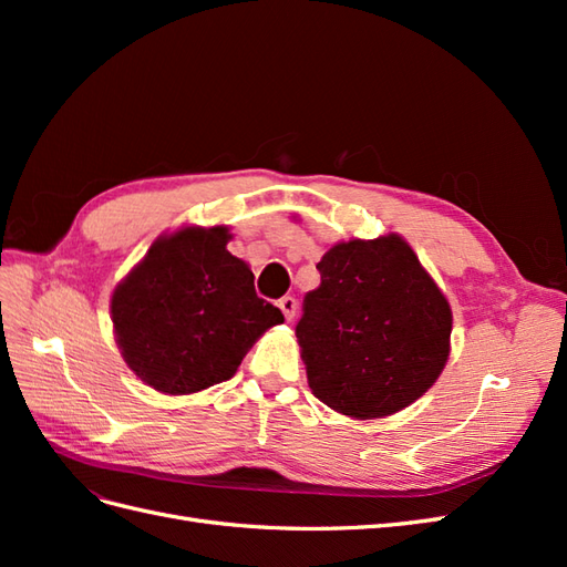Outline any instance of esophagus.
Masks as SVG:
<instances>
[{"mask_svg": "<svg viewBox=\"0 0 567 567\" xmlns=\"http://www.w3.org/2000/svg\"><path fill=\"white\" fill-rule=\"evenodd\" d=\"M279 307H281V312H284V317H286L288 321L296 319V315H298V300H296L293 296H284V298L279 300Z\"/></svg>", "mask_w": 567, "mask_h": 567, "instance_id": "34e87169", "label": "esophagus"}]
</instances>
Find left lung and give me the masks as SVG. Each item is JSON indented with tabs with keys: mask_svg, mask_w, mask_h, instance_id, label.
Segmentation results:
<instances>
[{
	"mask_svg": "<svg viewBox=\"0 0 567 567\" xmlns=\"http://www.w3.org/2000/svg\"><path fill=\"white\" fill-rule=\"evenodd\" d=\"M296 336L315 398L352 419L394 414L450 357L452 310L400 236L338 244L317 265Z\"/></svg>",
	"mask_w": 567,
	"mask_h": 567,
	"instance_id": "1",
	"label": "left lung"
}]
</instances>
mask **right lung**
<instances>
[{
    "instance_id": "1",
    "label": "right lung",
    "mask_w": 567,
    "mask_h": 567,
    "mask_svg": "<svg viewBox=\"0 0 567 567\" xmlns=\"http://www.w3.org/2000/svg\"><path fill=\"white\" fill-rule=\"evenodd\" d=\"M227 241V227L163 236L115 288L117 346L146 385L186 394L229 381L252 342L284 321Z\"/></svg>"
}]
</instances>
